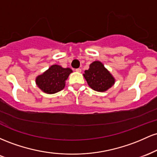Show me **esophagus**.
<instances>
[{"mask_svg":"<svg viewBox=\"0 0 157 157\" xmlns=\"http://www.w3.org/2000/svg\"><path fill=\"white\" fill-rule=\"evenodd\" d=\"M75 71H77V72H81V68H76V69H75Z\"/></svg>","mask_w":157,"mask_h":157,"instance_id":"obj_1","label":"esophagus"}]
</instances>
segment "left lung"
<instances>
[{"label": "left lung", "mask_w": 157, "mask_h": 157, "mask_svg": "<svg viewBox=\"0 0 157 157\" xmlns=\"http://www.w3.org/2000/svg\"><path fill=\"white\" fill-rule=\"evenodd\" d=\"M83 76L90 87L100 92L107 91L115 82L114 77L100 61H94L90 64Z\"/></svg>", "instance_id": "left-lung-1"}]
</instances>
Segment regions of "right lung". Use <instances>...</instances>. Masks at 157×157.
Instances as JSON below:
<instances>
[{
  "label": "right lung",
  "instance_id": "add662e5",
  "mask_svg": "<svg viewBox=\"0 0 157 157\" xmlns=\"http://www.w3.org/2000/svg\"><path fill=\"white\" fill-rule=\"evenodd\" d=\"M72 70L69 68H63L59 65H52L42 75L36 77V84L44 92L52 94L64 89L66 80Z\"/></svg>",
  "mask_w": 157,
  "mask_h": 157
}]
</instances>
